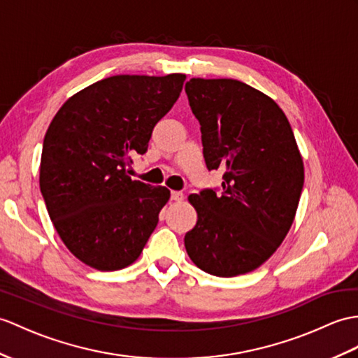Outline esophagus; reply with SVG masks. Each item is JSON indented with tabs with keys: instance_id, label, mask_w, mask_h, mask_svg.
Wrapping results in <instances>:
<instances>
[{
	"instance_id": "34e87169",
	"label": "esophagus",
	"mask_w": 358,
	"mask_h": 358,
	"mask_svg": "<svg viewBox=\"0 0 358 358\" xmlns=\"http://www.w3.org/2000/svg\"><path fill=\"white\" fill-rule=\"evenodd\" d=\"M182 198H185V195H182V192H178V190H172L171 192L172 201H182Z\"/></svg>"
}]
</instances>
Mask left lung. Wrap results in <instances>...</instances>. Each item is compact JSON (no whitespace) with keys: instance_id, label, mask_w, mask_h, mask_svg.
Returning a JSON list of instances; mask_svg holds the SVG:
<instances>
[{"instance_id":"obj_1","label":"left lung","mask_w":358,"mask_h":358,"mask_svg":"<svg viewBox=\"0 0 358 358\" xmlns=\"http://www.w3.org/2000/svg\"><path fill=\"white\" fill-rule=\"evenodd\" d=\"M185 90L207 169L224 171L221 192L189 195L198 220L186 252L213 276L253 271L285 239L301 199L303 160L293 129L271 97L244 82L194 78Z\"/></svg>"}]
</instances>
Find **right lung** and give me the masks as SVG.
I'll return each instance as SVG.
<instances>
[{
  "label": "right lung",
  "mask_w": 358,
  "mask_h": 358,
  "mask_svg": "<svg viewBox=\"0 0 358 358\" xmlns=\"http://www.w3.org/2000/svg\"><path fill=\"white\" fill-rule=\"evenodd\" d=\"M186 76L119 74L71 96L45 132L39 186L65 247L96 270L128 267L140 256L169 201L164 186L131 180Z\"/></svg>",
  "instance_id": "right-lung-1"
}]
</instances>
